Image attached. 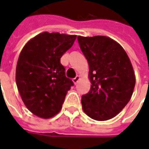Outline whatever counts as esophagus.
<instances>
[{
	"label": "esophagus",
	"mask_w": 149,
	"mask_h": 149,
	"mask_svg": "<svg viewBox=\"0 0 149 149\" xmlns=\"http://www.w3.org/2000/svg\"><path fill=\"white\" fill-rule=\"evenodd\" d=\"M80 79H81V77H80V76H77V77H76L75 78H73V80H72V81H73V83H74L75 84H77V82L79 81H80Z\"/></svg>",
	"instance_id": "1"
}]
</instances>
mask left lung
Returning <instances> with one entry per match:
<instances>
[{"label": "left lung", "mask_w": 149, "mask_h": 149, "mask_svg": "<svg viewBox=\"0 0 149 149\" xmlns=\"http://www.w3.org/2000/svg\"><path fill=\"white\" fill-rule=\"evenodd\" d=\"M78 43L89 66V92L81 97L82 109L89 117L104 121L113 118L128 103L136 77L122 46L104 36L81 37Z\"/></svg>", "instance_id": "8db88e82"}]
</instances>
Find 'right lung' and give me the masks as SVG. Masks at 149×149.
<instances>
[{
    "label": "right lung",
    "mask_w": 149,
    "mask_h": 149,
    "mask_svg": "<svg viewBox=\"0 0 149 149\" xmlns=\"http://www.w3.org/2000/svg\"><path fill=\"white\" fill-rule=\"evenodd\" d=\"M76 38V35L44 32L29 40L20 53L16 68L18 91L26 108L40 118L56 115L73 85L65 76L61 58Z\"/></svg>",
    "instance_id": "add662e5"
}]
</instances>
